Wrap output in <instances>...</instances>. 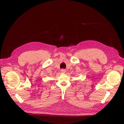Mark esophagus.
I'll use <instances>...</instances> for the list:
<instances>
[{
	"label": "esophagus",
	"mask_w": 124,
	"mask_h": 124,
	"mask_svg": "<svg viewBox=\"0 0 124 124\" xmlns=\"http://www.w3.org/2000/svg\"><path fill=\"white\" fill-rule=\"evenodd\" d=\"M61 73H65L66 72V70H65V69H61Z\"/></svg>",
	"instance_id": "1"
}]
</instances>
